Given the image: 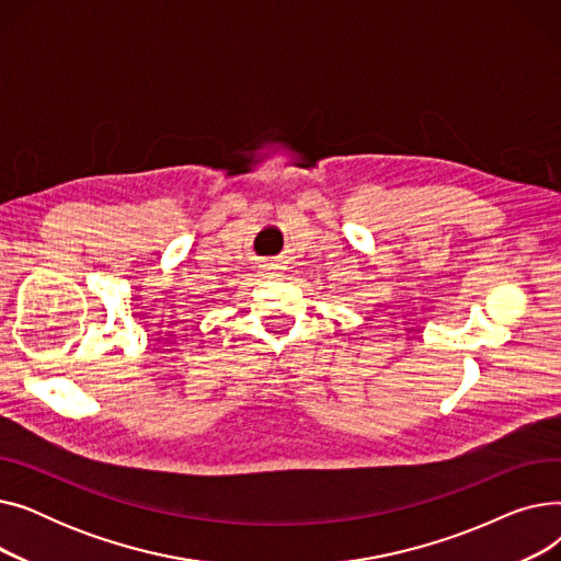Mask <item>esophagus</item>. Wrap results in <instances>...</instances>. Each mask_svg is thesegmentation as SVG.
<instances>
[{"label":"esophagus","mask_w":561,"mask_h":561,"mask_svg":"<svg viewBox=\"0 0 561 561\" xmlns=\"http://www.w3.org/2000/svg\"><path fill=\"white\" fill-rule=\"evenodd\" d=\"M263 275H277V265H263Z\"/></svg>","instance_id":"34e87169"}]
</instances>
